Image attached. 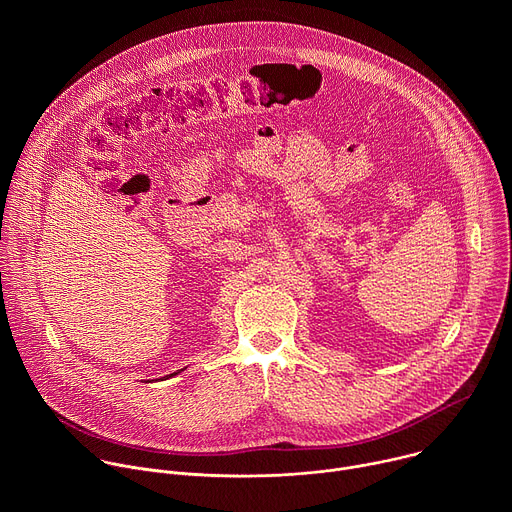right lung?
I'll return each mask as SVG.
<instances>
[{
  "instance_id": "right-lung-1",
  "label": "right lung",
  "mask_w": 512,
  "mask_h": 512,
  "mask_svg": "<svg viewBox=\"0 0 512 512\" xmlns=\"http://www.w3.org/2000/svg\"><path fill=\"white\" fill-rule=\"evenodd\" d=\"M174 375H176V373H172V375H168V377H174ZM164 379H166V377H164Z\"/></svg>"
}]
</instances>
